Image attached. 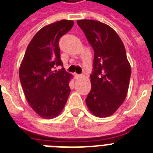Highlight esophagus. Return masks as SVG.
<instances>
[{"instance_id":"34e87169","label":"esophagus","mask_w":153,"mask_h":153,"mask_svg":"<svg viewBox=\"0 0 153 153\" xmlns=\"http://www.w3.org/2000/svg\"><path fill=\"white\" fill-rule=\"evenodd\" d=\"M74 78L76 79H79V78H81V75L80 74H74Z\"/></svg>"}]
</instances>
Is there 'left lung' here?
Wrapping results in <instances>:
<instances>
[{
  "mask_svg": "<svg viewBox=\"0 0 153 153\" xmlns=\"http://www.w3.org/2000/svg\"><path fill=\"white\" fill-rule=\"evenodd\" d=\"M94 51L91 91L85 99L89 111L105 118L123 103L130 85L131 67L121 38L108 25L93 19L78 20Z\"/></svg>",
  "mask_w": 153,
  "mask_h": 153,
  "instance_id": "obj_1",
  "label": "left lung"
}]
</instances>
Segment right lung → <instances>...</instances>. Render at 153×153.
I'll use <instances>...</instances> for the list:
<instances>
[{
    "mask_svg": "<svg viewBox=\"0 0 153 153\" xmlns=\"http://www.w3.org/2000/svg\"><path fill=\"white\" fill-rule=\"evenodd\" d=\"M74 21L62 19L38 30L28 45L19 74L25 97L39 116L53 119L60 114L71 93L73 78L66 72L60 59L59 40L68 33Z\"/></svg>",
    "mask_w": 153,
    "mask_h": 153,
    "instance_id": "obj_1",
    "label": "right lung"
}]
</instances>
